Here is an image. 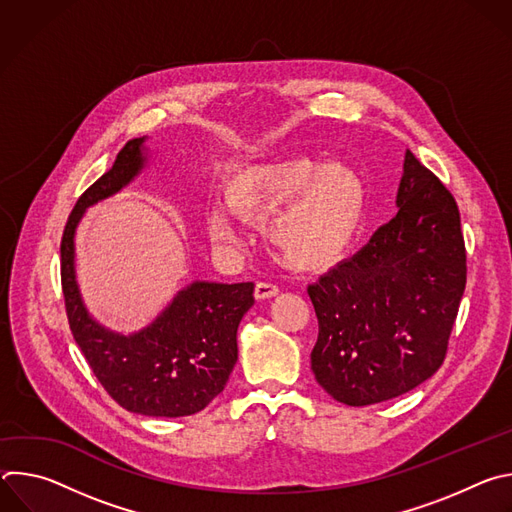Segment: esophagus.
Instances as JSON below:
<instances>
[{
  "label": "esophagus",
  "instance_id": "34e87169",
  "mask_svg": "<svg viewBox=\"0 0 512 512\" xmlns=\"http://www.w3.org/2000/svg\"><path fill=\"white\" fill-rule=\"evenodd\" d=\"M279 294L277 285L273 283H265V281H259L255 285V300H269V298H275Z\"/></svg>",
  "mask_w": 512,
  "mask_h": 512
}]
</instances>
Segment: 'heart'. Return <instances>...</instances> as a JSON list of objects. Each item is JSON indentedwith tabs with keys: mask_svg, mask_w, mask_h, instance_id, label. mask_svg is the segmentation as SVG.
Instances as JSON below:
<instances>
[{
	"mask_svg": "<svg viewBox=\"0 0 512 512\" xmlns=\"http://www.w3.org/2000/svg\"><path fill=\"white\" fill-rule=\"evenodd\" d=\"M221 204H208L204 229L218 247L237 243L235 214L260 223L275 257L289 269L320 271L334 265L354 241L367 190L346 164L285 156L233 168L221 184Z\"/></svg>",
	"mask_w": 512,
	"mask_h": 512,
	"instance_id": "b5f03b06",
	"label": "heart"
}]
</instances>
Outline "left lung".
<instances>
[{
    "mask_svg": "<svg viewBox=\"0 0 512 512\" xmlns=\"http://www.w3.org/2000/svg\"><path fill=\"white\" fill-rule=\"evenodd\" d=\"M397 214L308 287L318 385L352 407L395 399L442 367L466 287L454 196L407 150Z\"/></svg>",
    "mask_w": 512,
    "mask_h": 512,
    "instance_id": "obj_1",
    "label": "left lung"
}]
</instances>
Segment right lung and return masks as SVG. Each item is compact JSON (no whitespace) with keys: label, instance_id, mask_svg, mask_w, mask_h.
<instances>
[{"label":"right lung","instance_id":"obj_1","mask_svg":"<svg viewBox=\"0 0 512 512\" xmlns=\"http://www.w3.org/2000/svg\"><path fill=\"white\" fill-rule=\"evenodd\" d=\"M148 135L125 143L68 216L60 245L68 324L103 389L127 411L186 417L221 393L237 362V330L255 304L253 283L196 279L141 330L117 332L87 308L77 281L75 237L87 208L127 188L152 162Z\"/></svg>","mask_w":512,"mask_h":512}]
</instances>
